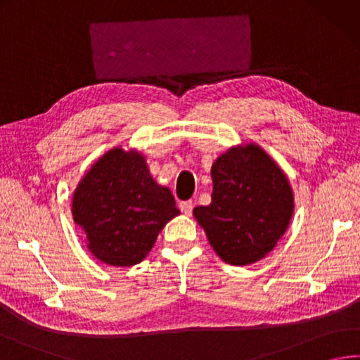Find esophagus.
<instances>
[{
  "instance_id": "esophagus-1",
  "label": "esophagus",
  "mask_w": 360,
  "mask_h": 360,
  "mask_svg": "<svg viewBox=\"0 0 360 360\" xmlns=\"http://www.w3.org/2000/svg\"><path fill=\"white\" fill-rule=\"evenodd\" d=\"M180 210H181V213H183V214L189 216V214L193 213V202H191V200L181 202V203H180Z\"/></svg>"
}]
</instances>
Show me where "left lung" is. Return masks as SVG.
Instances as JSON below:
<instances>
[{"label":"left lung","instance_id":"8db88e82","mask_svg":"<svg viewBox=\"0 0 360 360\" xmlns=\"http://www.w3.org/2000/svg\"><path fill=\"white\" fill-rule=\"evenodd\" d=\"M212 203L193 216L222 262L246 266L264 259L295 212L290 180L255 142L227 148L212 165Z\"/></svg>","mask_w":360,"mask_h":360}]
</instances>
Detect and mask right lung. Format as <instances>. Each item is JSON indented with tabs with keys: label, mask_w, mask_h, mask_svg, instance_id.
I'll return each instance as SVG.
<instances>
[{
	"label": "right lung",
	"mask_w": 360,
	"mask_h": 360,
	"mask_svg": "<svg viewBox=\"0 0 360 360\" xmlns=\"http://www.w3.org/2000/svg\"><path fill=\"white\" fill-rule=\"evenodd\" d=\"M180 214L171 189L153 180L136 148L112 147L75 188L72 216L101 263L133 266L146 259L162 227Z\"/></svg>",
	"instance_id": "1"
}]
</instances>
